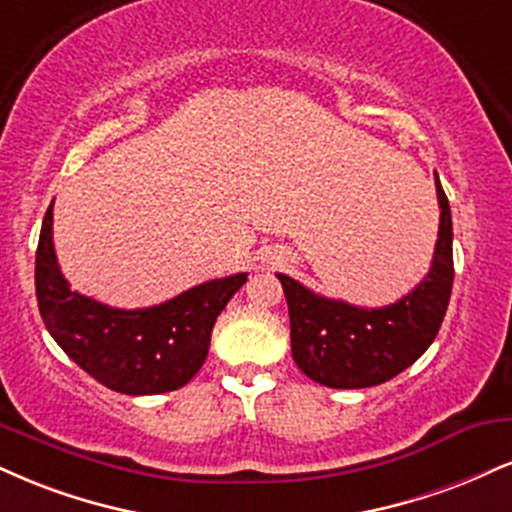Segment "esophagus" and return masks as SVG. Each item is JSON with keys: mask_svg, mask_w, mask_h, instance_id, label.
<instances>
[{"mask_svg": "<svg viewBox=\"0 0 512 512\" xmlns=\"http://www.w3.org/2000/svg\"><path fill=\"white\" fill-rule=\"evenodd\" d=\"M276 262H279V257H276ZM276 262H269V264H276Z\"/></svg>", "mask_w": 512, "mask_h": 512, "instance_id": "esophagus-1", "label": "esophagus"}]
</instances>
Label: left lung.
<instances>
[{
  "label": "left lung",
  "instance_id": "1",
  "mask_svg": "<svg viewBox=\"0 0 512 512\" xmlns=\"http://www.w3.org/2000/svg\"><path fill=\"white\" fill-rule=\"evenodd\" d=\"M441 224L429 274L398 303L355 307L279 276L291 317L293 360L329 389H367L408 369L432 346L453 288L451 205L436 176Z\"/></svg>",
  "mask_w": 512,
  "mask_h": 512
}]
</instances>
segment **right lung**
<instances>
[{"mask_svg": "<svg viewBox=\"0 0 512 512\" xmlns=\"http://www.w3.org/2000/svg\"><path fill=\"white\" fill-rule=\"evenodd\" d=\"M52 207L35 252L42 322L59 348L102 386L126 396L176 391L205 362L217 317L248 274L205 281L162 305L119 310L71 291L52 243Z\"/></svg>", "mask_w": 512, "mask_h": 512, "instance_id": "add662e5", "label": "right lung"}]
</instances>
